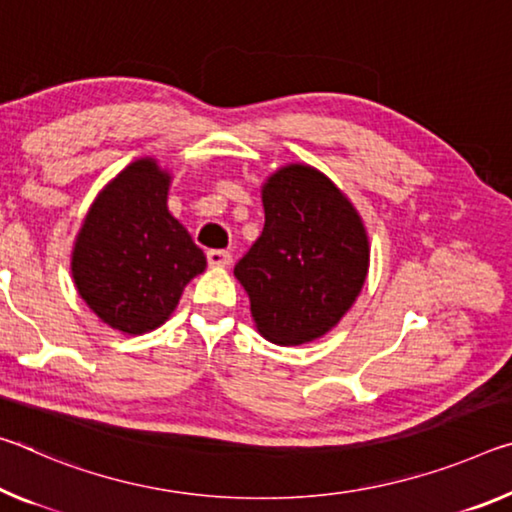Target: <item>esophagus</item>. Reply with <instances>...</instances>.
Returning <instances> with one entry per match:
<instances>
[{"mask_svg": "<svg viewBox=\"0 0 512 512\" xmlns=\"http://www.w3.org/2000/svg\"><path fill=\"white\" fill-rule=\"evenodd\" d=\"M207 262L209 266H227L232 262V255L227 250H209Z\"/></svg>", "mask_w": 512, "mask_h": 512, "instance_id": "1", "label": "esophagus"}]
</instances>
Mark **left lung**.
Here are the masks:
<instances>
[{
  "label": "left lung",
  "instance_id": "8db88e82",
  "mask_svg": "<svg viewBox=\"0 0 512 512\" xmlns=\"http://www.w3.org/2000/svg\"><path fill=\"white\" fill-rule=\"evenodd\" d=\"M264 230L234 266L259 335L298 346L351 310L369 271L360 214L326 175L289 164L262 186Z\"/></svg>",
  "mask_w": 512,
  "mask_h": 512
}]
</instances>
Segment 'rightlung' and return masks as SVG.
Returning a JSON list of instances; mask_svg holds the SVG:
<instances>
[{
	"label": "right lung",
	"mask_w": 512,
	"mask_h": 512,
	"mask_svg": "<svg viewBox=\"0 0 512 512\" xmlns=\"http://www.w3.org/2000/svg\"><path fill=\"white\" fill-rule=\"evenodd\" d=\"M170 173L136 159L104 186L72 250L79 296L113 330L143 335L180 303L207 257L168 212Z\"/></svg>",
	"instance_id": "add662e5"
}]
</instances>
